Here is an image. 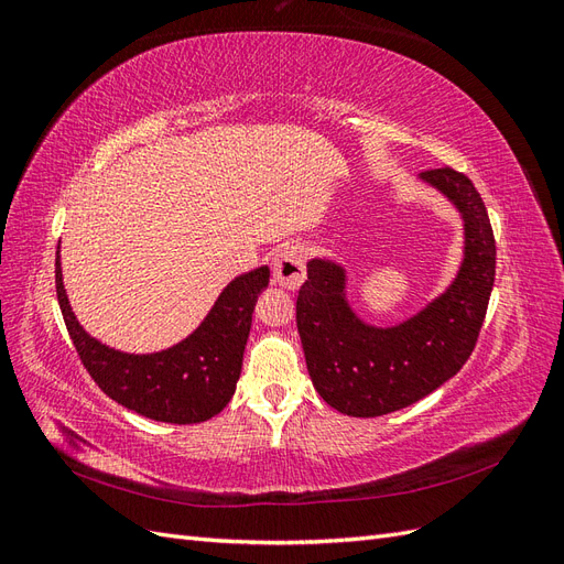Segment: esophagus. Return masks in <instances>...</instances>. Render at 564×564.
Returning <instances> with one entry per match:
<instances>
[{"label": "esophagus", "instance_id": "obj_1", "mask_svg": "<svg viewBox=\"0 0 564 564\" xmlns=\"http://www.w3.org/2000/svg\"><path fill=\"white\" fill-rule=\"evenodd\" d=\"M272 280L289 292L296 289L305 280V263H303V249L301 247H282L278 249L275 259H272Z\"/></svg>", "mask_w": 564, "mask_h": 564}]
</instances>
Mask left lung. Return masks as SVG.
Listing matches in <instances>:
<instances>
[{"label":"left lung","mask_w":564,"mask_h":564,"mask_svg":"<svg viewBox=\"0 0 564 564\" xmlns=\"http://www.w3.org/2000/svg\"><path fill=\"white\" fill-rule=\"evenodd\" d=\"M421 181L464 220V259L445 292L419 313L390 327L369 324L348 301L346 268L327 256L308 261L296 324L313 386L340 414L383 416L431 395L466 365L485 322L497 270L485 202L470 178L449 166L423 172Z\"/></svg>","instance_id":"left-lung-1"}]
</instances>
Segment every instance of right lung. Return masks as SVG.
<instances>
[{
    "label": "right lung",
    "instance_id": "obj_1",
    "mask_svg": "<svg viewBox=\"0 0 564 564\" xmlns=\"http://www.w3.org/2000/svg\"><path fill=\"white\" fill-rule=\"evenodd\" d=\"M268 282V265L245 272L220 292L191 336L166 350L135 355L100 344L82 327L67 301L61 249L56 251L58 305L79 360L108 398L162 423H202L230 402L242 371L256 299Z\"/></svg>",
    "mask_w": 564,
    "mask_h": 564
}]
</instances>
